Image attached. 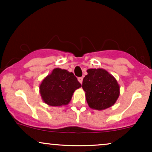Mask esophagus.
<instances>
[{
	"mask_svg": "<svg viewBox=\"0 0 152 152\" xmlns=\"http://www.w3.org/2000/svg\"><path fill=\"white\" fill-rule=\"evenodd\" d=\"M78 81H79L81 83H82V82H83V77H78Z\"/></svg>",
	"mask_w": 152,
	"mask_h": 152,
	"instance_id": "34e87169",
	"label": "esophagus"
}]
</instances>
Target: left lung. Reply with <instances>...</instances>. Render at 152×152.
Instances as JSON below:
<instances>
[{"label": "left lung", "instance_id": "1", "mask_svg": "<svg viewBox=\"0 0 152 152\" xmlns=\"http://www.w3.org/2000/svg\"><path fill=\"white\" fill-rule=\"evenodd\" d=\"M83 78L82 88L91 109L104 110L111 107L119 96V85L112 75L102 69H89Z\"/></svg>", "mask_w": 152, "mask_h": 152}]
</instances>
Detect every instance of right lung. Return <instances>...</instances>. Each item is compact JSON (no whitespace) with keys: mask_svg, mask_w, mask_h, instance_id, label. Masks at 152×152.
Instances as JSON below:
<instances>
[{"mask_svg":"<svg viewBox=\"0 0 152 152\" xmlns=\"http://www.w3.org/2000/svg\"><path fill=\"white\" fill-rule=\"evenodd\" d=\"M81 86L72 72L57 68L43 80L40 85V94L43 102L48 105H67L75 90Z\"/></svg>","mask_w":152,"mask_h":152,"instance_id":"obj_1","label":"right lung"}]
</instances>
